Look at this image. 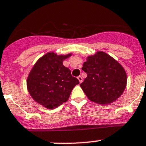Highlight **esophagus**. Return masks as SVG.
<instances>
[{"label": "esophagus", "mask_w": 146, "mask_h": 146, "mask_svg": "<svg viewBox=\"0 0 146 146\" xmlns=\"http://www.w3.org/2000/svg\"><path fill=\"white\" fill-rule=\"evenodd\" d=\"M78 79L79 82H80V83H81V82H82V78L81 77V76H79L78 77Z\"/></svg>", "instance_id": "34e87169"}]
</instances>
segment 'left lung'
<instances>
[{"instance_id": "left-lung-1", "label": "left lung", "mask_w": 146, "mask_h": 146, "mask_svg": "<svg viewBox=\"0 0 146 146\" xmlns=\"http://www.w3.org/2000/svg\"><path fill=\"white\" fill-rule=\"evenodd\" d=\"M82 70L87 78L80 84L90 101L100 104L114 102L123 94L127 82L124 68L103 51L87 57Z\"/></svg>"}]
</instances>
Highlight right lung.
I'll return each mask as SVG.
<instances>
[{
	"instance_id": "right-lung-1",
	"label": "right lung",
	"mask_w": 146,
	"mask_h": 146,
	"mask_svg": "<svg viewBox=\"0 0 146 146\" xmlns=\"http://www.w3.org/2000/svg\"><path fill=\"white\" fill-rule=\"evenodd\" d=\"M72 54L57 55L48 52L34 65L27 80L28 92L33 100L45 108L52 110L68 101L79 80L71 76L63 61Z\"/></svg>"
}]
</instances>
